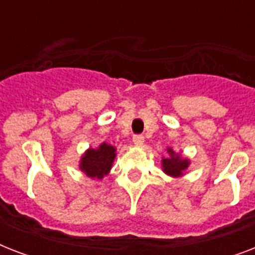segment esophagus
Masks as SVG:
<instances>
[{
  "label": "esophagus",
  "mask_w": 255,
  "mask_h": 255,
  "mask_svg": "<svg viewBox=\"0 0 255 255\" xmlns=\"http://www.w3.org/2000/svg\"><path fill=\"white\" fill-rule=\"evenodd\" d=\"M132 140H133V144H135V145H143L144 136L143 135H133Z\"/></svg>",
  "instance_id": "esophagus-1"
}]
</instances>
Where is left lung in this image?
<instances>
[{"label": "left lung", "instance_id": "1", "mask_svg": "<svg viewBox=\"0 0 255 255\" xmlns=\"http://www.w3.org/2000/svg\"><path fill=\"white\" fill-rule=\"evenodd\" d=\"M168 152H169V157L163 159L164 172L170 176H180L188 168L189 163H188V160H182L177 155H174L172 149H169Z\"/></svg>", "mask_w": 255, "mask_h": 255}]
</instances>
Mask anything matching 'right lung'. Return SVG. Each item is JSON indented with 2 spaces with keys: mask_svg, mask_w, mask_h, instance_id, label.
<instances>
[{
  "mask_svg": "<svg viewBox=\"0 0 255 255\" xmlns=\"http://www.w3.org/2000/svg\"><path fill=\"white\" fill-rule=\"evenodd\" d=\"M115 159V148L103 143L98 149H88L82 157L81 169L91 178H102L108 173Z\"/></svg>",
  "mask_w": 255,
  "mask_h": 255,
  "instance_id": "obj_1",
  "label": "right lung"
}]
</instances>
